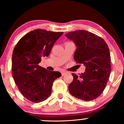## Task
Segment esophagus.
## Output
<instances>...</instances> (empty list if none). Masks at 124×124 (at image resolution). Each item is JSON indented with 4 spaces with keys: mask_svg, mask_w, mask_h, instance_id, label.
I'll return each mask as SVG.
<instances>
[{
    "mask_svg": "<svg viewBox=\"0 0 124 124\" xmlns=\"http://www.w3.org/2000/svg\"><path fill=\"white\" fill-rule=\"evenodd\" d=\"M61 74H62V76H65L66 74V72H65V71H62L61 72Z\"/></svg>",
    "mask_w": 124,
    "mask_h": 124,
    "instance_id": "obj_1",
    "label": "esophagus"
}]
</instances>
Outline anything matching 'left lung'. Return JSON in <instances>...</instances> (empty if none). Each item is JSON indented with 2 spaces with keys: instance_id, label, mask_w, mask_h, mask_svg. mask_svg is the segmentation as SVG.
<instances>
[{
  "instance_id": "1",
  "label": "left lung",
  "mask_w": 124,
  "mask_h": 124,
  "mask_svg": "<svg viewBox=\"0 0 124 124\" xmlns=\"http://www.w3.org/2000/svg\"><path fill=\"white\" fill-rule=\"evenodd\" d=\"M66 37L77 46L74 55L76 63L86 66L79 76L72 73L69 86L71 95L83 101L97 99L106 88L111 73V57L107 44L102 38L86 30L71 31Z\"/></svg>"
}]
</instances>
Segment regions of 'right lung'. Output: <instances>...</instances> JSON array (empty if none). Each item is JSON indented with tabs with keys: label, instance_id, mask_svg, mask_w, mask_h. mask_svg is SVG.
Masks as SVG:
<instances>
[{
	"label": "right lung",
	"instance_id": "add662e5",
	"mask_svg": "<svg viewBox=\"0 0 124 124\" xmlns=\"http://www.w3.org/2000/svg\"><path fill=\"white\" fill-rule=\"evenodd\" d=\"M63 32L37 29L25 34L16 45L12 54V74L22 95L33 103L45 100L51 95L54 80L61 76L38 64L48 56L56 41Z\"/></svg>",
	"mask_w": 124,
	"mask_h": 124
}]
</instances>
